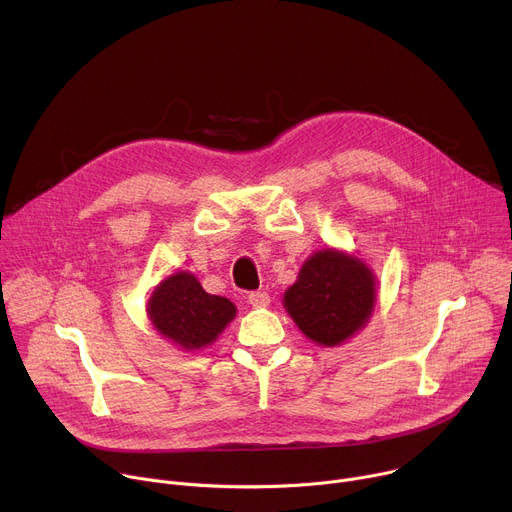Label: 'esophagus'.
Instances as JSON below:
<instances>
[{"label": "esophagus", "mask_w": 512, "mask_h": 512, "mask_svg": "<svg viewBox=\"0 0 512 512\" xmlns=\"http://www.w3.org/2000/svg\"><path fill=\"white\" fill-rule=\"evenodd\" d=\"M247 302L253 308H267L271 300H269V294H265V291H251V294L247 296Z\"/></svg>", "instance_id": "1"}]
</instances>
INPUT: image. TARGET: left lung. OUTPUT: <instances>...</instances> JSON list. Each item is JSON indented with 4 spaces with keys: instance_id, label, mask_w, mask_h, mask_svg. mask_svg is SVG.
I'll return each mask as SVG.
<instances>
[{
    "instance_id": "8db88e82",
    "label": "left lung",
    "mask_w": 512,
    "mask_h": 512,
    "mask_svg": "<svg viewBox=\"0 0 512 512\" xmlns=\"http://www.w3.org/2000/svg\"><path fill=\"white\" fill-rule=\"evenodd\" d=\"M377 302L375 273L358 257L336 249L314 253L283 306L298 328L320 346H338L367 326Z\"/></svg>"
}]
</instances>
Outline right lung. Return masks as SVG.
I'll list each match as a JSON object with an SVG mask.
<instances>
[{"mask_svg": "<svg viewBox=\"0 0 512 512\" xmlns=\"http://www.w3.org/2000/svg\"><path fill=\"white\" fill-rule=\"evenodd\" d=\"M235 314L237 308L231 300L206 294L188 271H178L156 285L148 302L154 328L184 350L212 344Z\"/></svg>", "mask_w": 512, "mask_h": 512, "instance_id": "right-lung-1", "label": "right lung"}]
</instances>
